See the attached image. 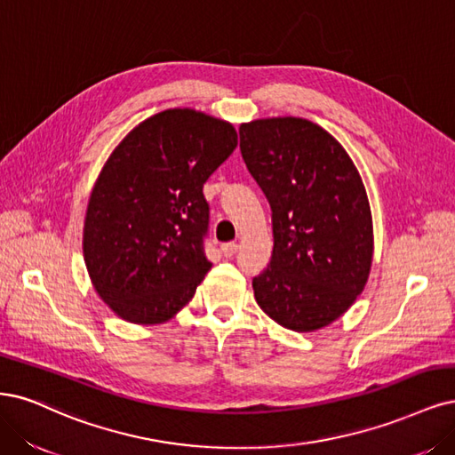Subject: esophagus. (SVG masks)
<instances>
[{
    "mask_svg": "<svg viewBox=\"0 0 455 455\" xmlns=\"http://www.w3.org/2000/svg\"><path fill=\"white\" fill-rule=\"evenodd\" d=\"M237 250H239L237 243H226V244H222V254L226 258H231V256L237 254Z\"/></svg>",
    "mask_w": 455,
    "mask_h": 455,
    "instance_id": "obj_1",
    "label": "esophagus"
}]
</instances>
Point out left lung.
Returning <instances> with one entry per match:
<instances>
[{
    "label": "left lung",
    "instance_id": "8db88e82",
    "mask_svg": "<svg viewBox=\"0 0 455 455\" xmlns=\"http://www.w3.org/2000/svg\"><path fill=\"white\" fill-rule=\"evenodd\" d=\"M241 154L273 211V256L252 280L259 308L310 333L333 323L363 291L374 237L359 171L318 124L276 116L244 122Z\"/></svg>",
    "mask_w": 455,
    "mask_h": 455
}]
</instances>
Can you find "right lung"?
<instances>
[{
    "label": "right lung",
    "mask_w": 455,
    "mask_h": 455,
    "mask_svg": "<svg viewBox=\"0 0 455 455\" xmlns=\"http://www.w3.org/2000/svg\"><path fill=\"white\" fill-rule=\"evenodd\" d=\"M235 148L233 124L167 108L108 156L90 194L83 254L93 290L118 318L164 323L190 303L212 267L203 184Z\"/></svg>",
    "instance_id": "1"
}]
</instances>
